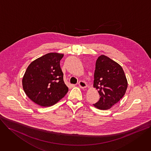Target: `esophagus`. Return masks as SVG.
Wrapping results in <instances>:
<instances>
[{
    "label": "esophagus",
    "mask_w": 151,
    "mask_h": 151,
    "mask_svg": "<svg viewBox=\"0 0 151 151\" xmlns=\"http://www.w3.org/2000/svg\"><path fill=\"white\" fill-rule=\"evenodd\" d=\"M78 85H79L80 88L81 89H85L87 88L86 83L84 81H80L78 83Z\"/></svg>",
    "instance_id": "esophagus-1"
}]
</instances>
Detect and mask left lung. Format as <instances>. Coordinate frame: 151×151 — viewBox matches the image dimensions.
Listing matches in <instances>:
<instances>
[{
  "label": "left lung",
  "instance_id": "left-lung-1",
  "mask_svg": "<svg viewBox=\"0 0 151 151\" xmlns=\"http://www.w3.org/2000/svg\"><path fill=\"white\" fill-rule=\"evenodd\" d=\"M128 81L122 66L105 55L96 61L93 88L99 94V101L93 104L99 110H108L125 94Z\"/></svg>",
  "mask_w": 151,
  "mask_h": 151
}]
</instances>
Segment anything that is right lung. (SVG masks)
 <instances>
[{
	"mask_svg": "<svg viewBox=\"0 0 151 151\" xmlns=\"http://www.w3.org/2000/svg\"><path fill=\"white\" fill-rule=\"evenodd\" d=\"M63 57V54L49 53L28 66L22 80L23 88L26 95L37 104L52 106L68 92L60 66Z\"/></svg>",
	"mask_w": 151,
	"mask_h": 151,
	"instance_id": "obj_1",
	"label": "right lung"
}]
</instances>
